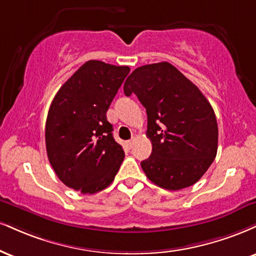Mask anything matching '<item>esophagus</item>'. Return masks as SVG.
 Wrapping results in <instances>:
<instances>
[{
	"label": "esophagus",
	"instance_id": "obj_1",
	"mask_svg": "<svg viewBox=\"0 0 256 256\" xmlns=\"http://www.w3.org/2000/svg\"><path fill=\"white\" fill-rule=\"evenodd\" d=\"M134 140H128V142H126V146H128V148H132V146H134Z\"/></svg>",
	"mask_w": 256,
	"mask_h": 256
}]
</instances>
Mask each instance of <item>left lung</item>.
<instances>
[{
  "label": "left lung",
  "instance_id": "8db88e82",
  "mask_svg": "<svg viewBox=\"0 0 256 256\" xmlns=\"http://www.w3.org/2000/svg\"><path fill=\"white\" fill-rule=\"evenodd\" d=\"M124 93L136 94L146 110L152 144V155L140 162L146 178L169 190L194 184L217 155V119L208 98L168 62L134 70Z\"/></svg>",
  "mask_w": 256,
  "mask_h": 256
}]
</instances>
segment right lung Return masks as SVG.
<instances>
[{
    "label": "right lung",
    "instance_id": "1",
    "mask_svg": "<svg viewBox=\"0 0 256 256\" xmlns=\"http://www.w3.org/2000/svg\"><path fill=\"white\" fill-rule=\"evenodd\" d=\"M128 66L88 60L62 86L45 126L46 152L66 186L93 194L110 186L125 152L106 113Z\"/></svg>",
    "mask_w": 256,
    "mask_h": 256
}]
</instances>
